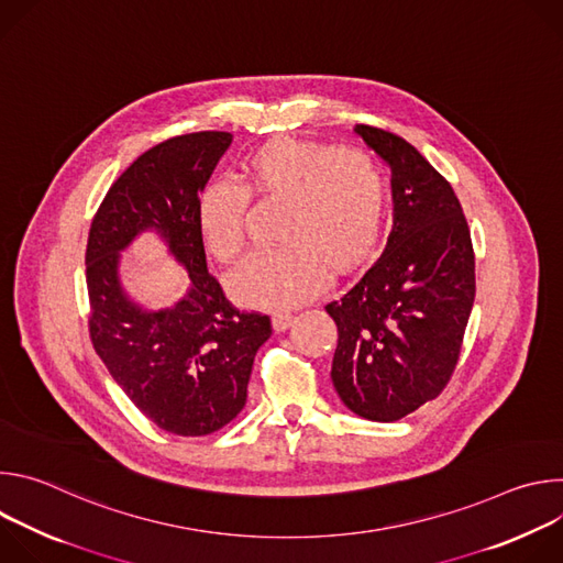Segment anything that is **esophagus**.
I'll return each mask as SVG.
<instances>
[{
    "instance_id": "obj_1",
    "label": "esophagus",
    "mask_w": 563,
    "mask_h": 563,
    "mask_svg": "<svg viewBox=\"0 0 563 563\" xmlns=\"http://www.w3.org/2000/svg\"><path fill=\"white\" fill-rule=\"evenodd\" d=\"M272 323H274V330L276 332H285L294 325V313H287V311H276L272 316Z\"/></svg>"
}]
</instances>
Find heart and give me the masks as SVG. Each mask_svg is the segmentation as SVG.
<instances>
[{
    "mask_svg": "<svg viewBox=\"0 0 563 563\" xmlns=\"http://www.w3.org/2000/svg\"><path fill=\"white\" fill-rule=\"evenodd\" d=\"M250 198L285 200L280 247L256 252L233 278V294L250 305L294 307L336 272L358 267L383 229L387 183L363 148L311 140H276L258 148L240 183L209 180L196 200V224L207 252L222 265L247 247Z\"/></svg>",
    "mask_w": 563,
    "mask_h": 563,
    "instance_id": "obj_1",
    "label": "heart"
}]
</instances>
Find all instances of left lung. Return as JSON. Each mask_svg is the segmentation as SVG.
Listing matches in <instances>:
<instances>
[{"label": "left lung", "mask_w": 563, "mask_h": 563, "mask_svg": "<svg viewBox=\"0 0 563 563\" xmlns=\"http://www.w3.org/2000/svg\"><path fill=\"white\" fill-rule=\"evenodd\" d=\"M391 169L394 227L380 258L325 305L339 328L332 380L358 417L391 423L437 398L474 302L470 227L450 183L404 137L354 129Z\"/></svg>", "instance_id": "obj_1"}]
</instances>
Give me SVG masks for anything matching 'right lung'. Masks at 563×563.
Returning <instances> with one entry per match:
<instances>
[{"label":"right lung","instance_id":"right-lung-1","mask_svg":"<svg viewBox=\"0 0 563 563\" xmlns=\"http://www.w3.org/2000/svg\"><path fill=\"white\" fill-rule=\"evenodd\" d=\"M231 144L227 131L176 135L144 151L111 185L87 243L89 334L98 356L159 430L205 437L247 404L258 347L272 336L261 311H240L207 272L196 200ZM155 228L190 269L192 289L174 308L144 312L117 280L119 252Z\"/></svg>","mask_w":563,"mask_h":563}]
</instances>
